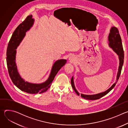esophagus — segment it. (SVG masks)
Returning <instances> with one entry per match:
<instances>
[{
	"mask_svg": "<svg viewBox=\"0 0 128 128\" xmlns=\"http://www.w3.org/2000/svg\"><path fill=\"white\" fill-rule=\"evenodd\" d=\"M69 60H70V62H72L73 61H74V58H73L72 57H70V58H69Z\"/></svg>",
	"mask_w": 128,
	"mask_h": 128,
	"instance_id": "34e87169",
	"label": "esophagus"
}]
</instances>
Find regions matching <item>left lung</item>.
<instances>
[{
    "instance_id": "obj_1",
    "label": "left lung",
    "mask_w": 128,
    "mask_h": 128,
    "mask_svg": "<svg viewBox=\"0 0 128 128\" xmlns=\"http://www.w3.org/2000/svg\"><path fill=\"white\" fill-rule=\"evenodd\" d=\"M108 41L109 42V46H110L111 48H112L113 50L118 54V58L120 60V66L118 67V72L116 82L110 88L108 89L107 90L105 91L104 92H102L98 94L92 95H84V94H80L81 97L82 98H84L85 99L94 100L99 99L102 98V97H103L104 96L108 94L114 87L120 76L122 67L124 64V52L122 48V39L120 38L118 30L116 27H112L111 28L110 31V33H109L108 36ZM71 86L72 88H74L76 93L78 95L80 96V93L78 92V90H76L75 88L74 81V77L73 76L71 80Z\"/></svg>"
}]
</instances>
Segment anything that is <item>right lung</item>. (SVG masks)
I'll return each instance as SVG.
<instances>
[{
	"label": "right lung",
	"mask_w": 128,
	"mask_h": 128,
	"mask_svg": "<svg viewBox=\"0 0 128 128\" xmlns=\"http://www.w3.org/2000/svg\"><path fill=\"white\" fill-rule=\"evenodd\" d=\"M32 16H27L25 20L17 27L14 31L8 42L6 51V63L10 76L14 84L22 91L29 94L42 93L48 90L59 70L66 63V60H57L52 66L48 78L44 82L35 84L25 82L18 73L16 64V54L17 46L19 45L25 35L27 31L30 29L34 23Z\"/></svg>",
	"instance_id": "right-lung-1"
}]
</instances>
